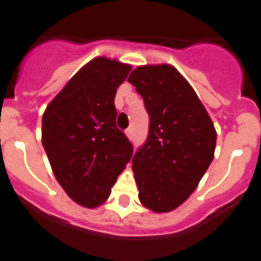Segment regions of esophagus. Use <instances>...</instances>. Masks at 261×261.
Segmentation results:
<instances>
[{
  "label": "esophagus",
  "mask_w": 261,
  "mask_h": 261,
  "mask_svg": "<svg viewBox=\"0 0 261 261\" xmlns=\"http://www.w3.org/2000/svg\"><path fill=\"white\" fill-rule=\"evenodd\" d=\"M125 135H126V137H128L129 140H132L133 139V133H132V129L130 128H128L125 130Z\"/></svg>",
  "instance_id": "1"
}]
</instances>
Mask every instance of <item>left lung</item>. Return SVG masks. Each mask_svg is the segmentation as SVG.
Segmentation results:
<instances>
[{"instance_id": "left-lung-1", "label": "left lung", "mask_w": 261, "mask_h": 261, "mask_svg": "<svg viewBox=\"0 0 261 261\" xmlns=\"http://www.w3.org/2000/svg\"><path fill=\"white\" fill-rule=\"evenodd\" d=\"M128 83L141 94L149 132L132 159L139 199L157 213L181 205L213 160L216 130L193 88L168 64L136 68Z\"/></svg>"}]
</instances>
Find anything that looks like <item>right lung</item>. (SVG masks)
<instances>
[{
  "label": "right lung",
  "mask_w": 261,
  "mask_h": 261,
  "mask_svg": "<svg viewBox=\"0 0 261 261\" xmlns=\"http://www.w3.org/2000/svg\"><path fill=\"white\" fill-rule=\"evenodd\" d=\"M132 66L97 57L69 80L42 116V145L58 184L87 208L107 201L133 146L116 126L115 97Z\"/></svg>",
  "instance_id": "obj_1"
}]
</instances>
